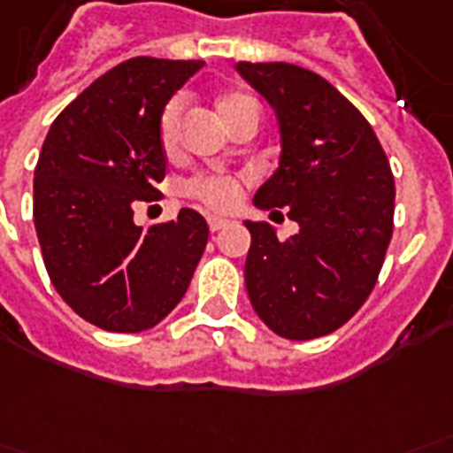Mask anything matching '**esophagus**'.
Listing matches in <instances>:
<instances>
[{"label":"esophagus","instance_id":"obj_1","mask_svg":"<svg viewBox=\"0 0 453 453\" xmlns=\"http://www.w3.org/2000/svg\"><path fill=\"white\" fill-rule=\"evenodd\" d=\"M230 226V220L227 218H220V216H209V227L211 233H218V230H223V227Z\"/></svg>","mask_w":453,"mask_h":453}]
</instances>
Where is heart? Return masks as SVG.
<instances>
[{
    "label": "heart",
    "mask_w": 453,
    "mask_h": 453,
    "mask_svg": "<svg viewBox=\"0 0 453 453\" xmlns=\"http://www.w3.org/2000/svg\"><path fill=\"white\" fill-rule=\"evenodd\" d=\"M182 107L184 100L177 96V98L167 100V105L160 112L158 139L160 146L165 150L175 149ZM250 110H257V103L250 96H244V93H226V96L218 98V115L223 117V122L227 127L235 122L240 115L250 112ZM187 194L194 196V199H199L201 203L211 206V209H230L237 201V194H240V182H237L235 177L227 175H201L194 177L192 182L187 184Z\"/></svg>",
    "instance_id": "1"
}]
</instances>
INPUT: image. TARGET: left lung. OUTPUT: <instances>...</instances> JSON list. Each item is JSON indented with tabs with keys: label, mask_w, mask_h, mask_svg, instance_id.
Returning <instances> with one entry per match:
<instances>
[{
	"label": "left lung",
	"mask_w": 453,
	"mask_h": 453,
	"mask_svg": "<svg viewBox=\"0 0 453 453\" xmlns=\"http://www.w3.org/2000/svg\"><path fill=\"white\" fill-rule=\"evenodd\" d=\"M237 72L269 100L280 129L278 170L254 203L286 209L300 226L278 240L269 223L244 220L247 293L278 336H326L370 297L391 242L396 187L387 153L360 110L319 73L286 62H240Z\"/></svg>",
	"instance_id": "obj_1"
}]
</instances>
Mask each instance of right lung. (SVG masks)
<instances>
[{
    "label": "right lung",
    "instance_id": "1",
    "mask_svg": "<svg viewBox=\"0 0 453 453\" xmlns=\"http://www.w3.org/2000/svg\"><path fill=\"white\" fill-rule=\"evenodd\" d=\"M199 59L134 57L66 105L40 150L33 220L52 286L98 329H153L182 300L209 226L196 211L139 227L134 206L158 199L163 107Z\"/></svg>",
    "mask_w": 453,
    "mask_h": 453
}]
</instances>
